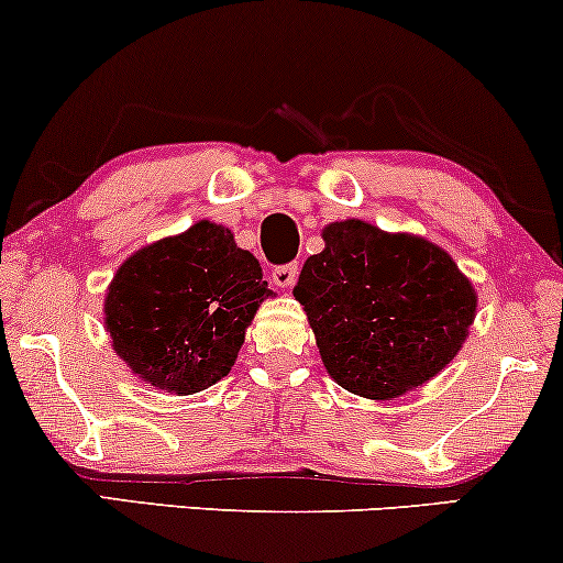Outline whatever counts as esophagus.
<instances>
[{"label": "esophagus", "mask_w": 563, "mask_h": 563, "mask_svg": "<svg viewBox=\"0 0 563 563\" xmlns=\"http://www.w3.org/2000/svg\"><path fill=\"white\" fill-rule=\"evenodd\" d=\"M299 277V262H288V264H277L273 269V283L277 288H290Z\"/></svg>", "instance_id": "esophagus-1"}]
</instances>
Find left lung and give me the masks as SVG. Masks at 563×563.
<instances>
[{
    "label": "left lung",
    "instance_id": "8db88e82",
    "mask_svg": "<svg viewBox=\"0 0 563 563\" xmlns=\"http://www.w3.org/2000/svg\"><path fill=\"white\" fill-rule=\"evenodd\" d=\"M322 239L294 296L341 388L390 401L462 351L477 294L443 249L364 220L333 222Z\"/></svg>",
    "mask_w": 563,
    "mask_h": 563
}]
</instances>
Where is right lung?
Here are the masks:
<instances>
[{
    "label": "right lung",
    "instance_id": "1",
    "mask_svg": "<svg viewBox=\"0 0 563 563\" xmlns=\"http://www.w3.org/2000/svg\"><path fill=\"white\" fill-rule=\"evenodd\" d=\"M269 294L233 233L201 220L128 256L107 290L104 324L141 380L188 396L228 375Z\"/></svg>",
    "mask_w": 563,
    "mask_h": 563
}]
</instances>
